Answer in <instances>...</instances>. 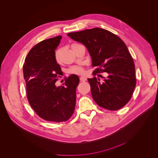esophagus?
<instances>
[{
    "instance_id": "1",
    "label": "esophagus",
    "mask_w": 158,
    "mask_h": 158,
    "mask_svg": "<svg viewBox=\"0 0 158 158\" xmlns=\"http://www.w3.org/2000/svg\"><path fill=\"white\" fill-rule=\"evenodd\" d=\"M87 80V79L86 77H80V81H82V82H85Z\"/></svg>"
}]
</instances>
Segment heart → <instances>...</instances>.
<instances>
[{"instance_id":"b5f03b06","label":"heart","mask_w":158,"mask_h":158,"mask_svg":"<svg viewBox=\"0 0 158 158\" xmlns=\"http://www.w3.org/2000/svg\"><path fill=\"white\" fill-rule=\"evenodd\" d=\"M77 44H72L70 47L72 49ZM60 54H61V49H56L54 53V58L55 61L58 63L60 61ZM68 73L70 74H75V75H83L85 73V69L84 67V65L82 64L76 65L70 67L68 69Z\"/></svg>"}]
</instances>
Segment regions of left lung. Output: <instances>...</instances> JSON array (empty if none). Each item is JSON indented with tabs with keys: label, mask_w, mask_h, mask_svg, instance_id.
<instances>
[{
	"label": "left lung",
	"mask_w": 158,
	"mask_h": 158,
	"mask_svg": "<svg viewBox=\"0 0 158 158\" xmlns=\"http://www.w3.org/2000/svg\"><path fill=\"white\" fill-rule=\"evenodd\" d=\"M87 48L92 58L93 72H107L109 76L100 82L88 79L91 95L98 106L117 110L130 100L136 86L135 67L127 45L118 35L100 28L86 29L67 34Z\"/></svg>",
	"instance_id": "1"
}]
</instances>
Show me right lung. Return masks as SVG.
<instances>
[{"label":"right lung","instance_id":"1","mask_svg":"<svg viewBox=\"0 0 158 158\" xmlns=\"http://www.w3.org/2000/svg\"><path fill=\"white\" fill-rule=\"evenodd\" d=\"M61 36L44 40L30 49L23 66L27 99L31 107L44 120L60 123L69 120L75 110L77 76L65 78L63 86L55 82L62 74L54 58Z\"/></svg>","mask_w":158,"mask_h":158}]
</instances>
